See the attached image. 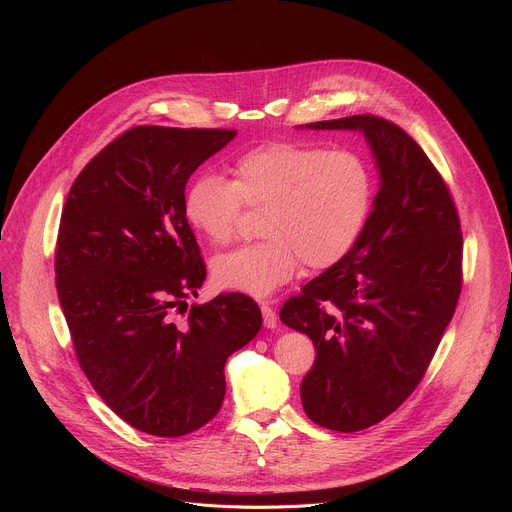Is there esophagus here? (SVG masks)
Returning <instances> with one entry per match:
<instances>
[{"instance_id":"1","label":"esophagus","mask_w":512,"mask_h":512,"mask_svg":"<svg viewBox=\"0 0 512 512\" xmlns=\"http://www.w3.org/2000/svg\"><path fill=\"white\" fill-rule=\"evenodd\" d=\"M261 314H263V324L267 326V328H277V314H275V310L271 308V306H267V304H261Z\"/></svg>"}]
</instances>
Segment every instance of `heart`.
I'll return each instance as SVG.
<instances>
[{"instance_id": "1", "label": "heart", "mask_w": 512, "mask_h": 512, "mask_svg": "<svg viewBox=\"0 0 512 512\" xmlns=\"http://www.w3.org/2000/svg\"><path fill=\"white\" fill-rule=\"evenodd\" d=\"M231 180L200 176L184 198L190 227L212 245H227L243 206L265 208L259 243L218 255L214 281L265 298L302 267L328 269L358 243L375 198L373 172L360 154L275 141L231 166Z\"/></svg>"}]
</instances>
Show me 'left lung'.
Here are the masks:
<instances>
[{
	"mask_svg": "<svg viewBox=\"0 0 512 512\" xmlns=\"http://www.w3.org/2000/svg\"><path fill=\"white\" fill-rule=\"evenodd\" d=\"M358 129L379 168V192L354 249L279 310L312 338L300 395L332 431L367 429L419 385L462 291V231L452 194L417 141L377 115L306 123Z\"/></svg>",
	"mask_w": 512,
	"mask_h": 512,
	"instance_id": "8db88e82",
	"label": "left lung"
}]
</instances>
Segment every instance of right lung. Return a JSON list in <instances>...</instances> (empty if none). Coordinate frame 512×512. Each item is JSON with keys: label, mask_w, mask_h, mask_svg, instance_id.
<instances>
[{"label": "right lung", "mask_w": 512, "mask_h": 512, "mask_svg": "<svg viewBox=\"0 0 512 512\" xmlns=\"http://www.w3.org/2000/svg\"><path fill=\"white\" fill-rule=\"evenodd\" d=\"M235 135L127 129L83 168L62 208L54 271L77 360L99 397L150 435L206 425L225 399L227 358L261 328L245 294L186 304L206 277L186 182Z\"/></svg>", "instance_id": "right-lung-1"}]
</instances>
